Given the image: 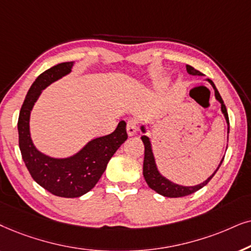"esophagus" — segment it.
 <instances>
[{"label":"esophagus","instance_id":"obj_1","mask_svg":"<svg viewBox=\"0 0 251 251\" xmlns=\"http://www.w3.org/2000/svg\"><path fill=\"white\" fill-rule=\"evenodd\" d=\"M139 128V122L136 119H129L127 122V125H126V129H127V134L129 136L136 134Z\"/></svg>","mask_w":251,"mask_h":251}]
</instances>
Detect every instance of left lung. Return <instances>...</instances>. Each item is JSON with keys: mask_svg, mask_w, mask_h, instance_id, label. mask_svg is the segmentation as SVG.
<instances>
[{"mask_svg": "<svg viewBox=\"0 0 251 251\" xmlns=\"http://www.w3.org/2000/svg\"><path fill=\"white\" fill-rule=\"evenodd\" d=\"M186 69H187V72H188L189 75H203V73L198 71V70H195L193 68V66L186 65ZM208 81L211 83L213 89H215V96H216L217 101H218L220 104H222V112L224 113V116H225L227 126H228V127H227L228 132H227V133H229V120H228V113H227L226 106H225V104H224L222 96H220L218 89L216 88L215 83L212 82V80L208 79ZM141 131L143 133H146L145 126H141ZM141 140H142L143 145H145L143 176H145L146 182L148 183V186L150 187V188H151L152 190H155L156 193L160 194V195L165 196V198H182V196L190 195V194L198 192L199 189H201L202 187H204L206 183H208L210 180L212 179V176L216 175L217 171H218V169L220 168V165H222V163L224 160V157H223V159L220 160L218 168H217L216 171L213 172L212 175L205 180V181H203L202 183H200V185H196V186H180V185H176V183H175V182L170 181L169 179H166L165 176H163L162 175H160L158 169H157V165H156V162H155V157H153L152 149H151V143H150L149 138H148V136H146V135H142Z\"/></svg>", "mask_w": 251, "mask_h": 251, "instance_id": "1", "label": "left lung"}]
</instances>
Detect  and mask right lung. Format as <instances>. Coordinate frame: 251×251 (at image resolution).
<instances>
[{
    "label": "right lung",
    "instance_id": "right-lung-1",
    "mask_svg": "<svg viewBox=\"0 0 251 251\" xmlns=\"http://www.w3.org/2000/svg\"><path fill=\"white\" fill-rule=\"evenodd\" d=\"M73 62H65L41 73L26 95L18 118L19 149L32 178L59 198H79L88 193L105 171L109 160L127 139L126 123L122 120L111 134L93 139L75 155L53 158L39 151L29 133V116L46 87L71 72Z\"/></svg>",
    "mask_w": 251,
    "mask_h": 251
}]
</instances>
